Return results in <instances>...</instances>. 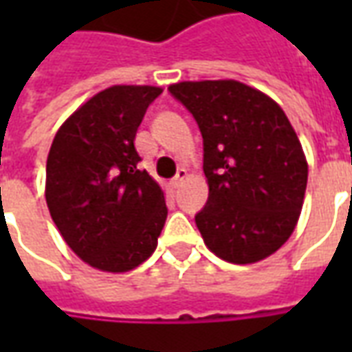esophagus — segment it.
<instances>
[{"mask_svg":"<svg viewBox=\"0 0 352 352\" xmlns=\"http://www.w3.org/2000/svg\"><path fill=\"white\" fill-rule=\"evenodd\" d=\"M186 179H188V171H186V169H179V173L169 181V184H171V188H179Z\"/></svg>","mask_w":352,"mask_h":352,"instance_id":"1","label":"esophagus"}]
</instances>
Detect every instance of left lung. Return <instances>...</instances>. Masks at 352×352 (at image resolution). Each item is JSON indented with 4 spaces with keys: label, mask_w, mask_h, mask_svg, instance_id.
Returning a JSON list of instances; mask_svg holds the SVG:
<instances>
[{
    "label": "left lung",
    "mask_w": 352,
    "mask_h": 352,
    "mask_svg": "<svg viewBox=\"0 0 352 352\" xmlns=\"http://www.w3.org/2000/svg\"><path fill=\"white\" fill-rule=\"evenodd\" d=\"M169 92L204 138L209 198L196 226L207 249L232 264L267 258L292 236L307 186V160L285 111L234 79L183 80Z\"/></svg>",
    "instance_id": "1"
}]
</instances>
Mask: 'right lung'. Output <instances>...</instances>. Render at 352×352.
I'll return each mask as SVG.
<instances>
[{"instance_id": "right-lung-1", "label": "right lung", "mask_w": 352, "mask_h": 352, "mask_svg": "<svg viewBox=\"0 0 352 352\" xmlns=\"http://www.w3.org/2000/svg\"><path fill=\"white\" fill-rule=\"evenodd\" d=\"M160 87L115 85L85 101L54 135L45 198L58 232L96 270L130 272L156 249L168 207L138 168L135 133Z\"/></svg>"}]
</instances>
